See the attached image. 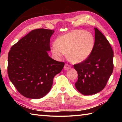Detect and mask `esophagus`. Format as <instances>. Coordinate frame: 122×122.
Returning <instances> with one entry per match:
<instances>
[{
  "instance_id": "esophagus-1",
  "label": "esophagus",
  "mask_w": 122,
  "mask_h": 122,
  "mask_svg": "<svg viewBox=\"0 0 122 122\" xmlns=\"http://www.w3.org/2000/svg\"><path fill=\"white\" fill-rule=\"evenodd\" d=\"M70 68H71V66L68 65V64H67V63L65 64V67H64V69H65V70H68V69H69Z\"/></svg>"
}]
</instances>
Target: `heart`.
<instances>
[{
	"mask_svg": "<svg viewBox=\"0 0 122 122\" xmlns=\"http://www.w3.org/2000/svg\"><path fill=\"white\" fill-rule=\"evenodd\" d=\"M94 45V37L90 32L76 30L58 37L51 47V51L57 57L67 53L70 61L80 63L88 58Z\"/></svg>",
	"mask_w": 122,
	"mask_h": 122,
	"instance_id": "b5f03b06",
	"label": "heart"
}]
</instances>
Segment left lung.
<instances>
[{
    "label": "left lung",
    "instance_id": "obj_1",
    "mask_svg": "<svg viewBox=\"0 0 122 122\" xmlns=\"http://www.w3.org/2000/svg\"><path fill=\"white\" fill-rule=\"evenodd\" d=\"M95 30V45L88 58L74 65L78 80L77 90L84 95L98 93L106 86L113 69V51L108 40L97 28Z\"/></svg>",
    "mask_w": 122,
    "mask_h": 122
}]
</instances>
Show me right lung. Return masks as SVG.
I'll return each mask as SVG.
<instances>
[{"instance_id": "right-lung-1", "label": "right lung", "mask_w": 122, "mask_h": 122, "mask_svg": "<svg viewBox=\"0 0 122 122\" xmlns=\"http://www.w3.org/2000/svg\"><path fill=\"white\" fill-rule=\"evenodd\" d=\"M54 30H32L12 46L8 54L7 73L19 93L39 99L48 93L53 78L65 66L49 56L50 38Z\"/></svg>"}]
</instances>
